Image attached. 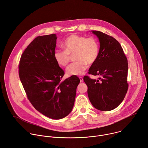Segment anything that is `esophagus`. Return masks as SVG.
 <instances>
[{"label":"esophagus","instance_id":"34e87169","mask_svg":"<svg viewBox=\"0 0 148 148\" xmlns=\"http://www.w3.org/2000/svg\"><path fill=\"white\" fill-rule=\"evenodd\" d=\"M79 79H80V82H83V77H79Z\"/></svg>","mask_w":148,"mask_h":148}]
</instances>
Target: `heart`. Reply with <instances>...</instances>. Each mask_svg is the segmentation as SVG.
I'll use <instances>...</instances> for the list:
<instances>
[{
	"mask_svg": "<svg viewBox=\"0 0 148 148\" xmlns=\"http://www.w3.org/2000/svg\"><path fill=\"white\" fill-rule=\"evenodd\" d=\"M65 51H56L54 59L61 66H66L70 61V55L75 53V60L77 62L66 68L68 76H80L87 68L97 61L99 55V44L96 38L86 37L78 34H72L68 37L62 44Z\"/></svg>",
	"mask_w": 148,
	"mask_h": 148,
	"instance_id": "heart-1",
	"label": "heart"
}]
</instances>
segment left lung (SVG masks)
I'll list each match as a JSON object with an SVG mask.
<instances>
[{
    "label": "left lung",
    "instance_id": "1",
    "mask_svg": "<svg viewBox=\"0 0 148 148\" xmlns=\"http://www.w3.org/2000/svg\"><path fill=\"white\" fill-rule=\"evenodd\" d=\"M92 32L99 39L100 49L97 60L88 73L100 77L96 80L85 76L83 80L93 107L100 111H110L122 103L128 90L127 58L114 38L101 32Z\"/></svg>",
    "mask_w": 148,
    "mask_h": 148
}]
</instances>
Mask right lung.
I'll return each mask as SVG.
<instances>
[{
  "label": "right lung",
  "mask_w": 148,
  "mask_h": 148,
  "mask_svg": "<svg viewBox=\"0 0 148 148\" xmlns=\"http://www.w3.org/2000/svg\"><path fill=\"white\" fill-rule=\"evenodd\" d=\"M55 34L36 37L21 55L19 77L27 96L34 107L50 119L60 120L72 110L77 76L62 80L64 71L54 59Z\"/></svg>",
  "instance_id": "obj_1"
}]
</instances>
